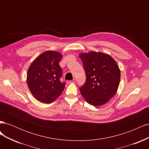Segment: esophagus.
<instances>
[{
    "mask_svg": "<svg viewBox=\"0 0 149 149\" xmlns=\"http://www.w3.org/2000/svg\"><path fill=\"white\" fill-rule=\"evenodd\" d=\"M76 82V79H73V80H71V81H68L67 83L68 84H71V83H74Z\"/></svg>",
    "mask_w": 149,
    "mask_h": 149,
    "instance_id": "34e87169",
    "label": "esophagus"
}]
</instances>
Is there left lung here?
Masks as SVG:
<instances>
[{"mask_svg":"<svg viewBox=\"0 0 149 149\" xmlns=\"http://www.w3.org/2000/svg\"><path fill=\"white\" fill-rule=\"evenodd\" d=\"M86 76V83L79 88L88 103L100 106L107 103L116 94L120 79V71L114 59L107 53L91 51L81 53Z\"/></svg>","mask_w":149,"mask_h":149,"instance_id":"1","label":"left lung"}]
</instances>
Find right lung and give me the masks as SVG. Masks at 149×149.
Returning <instances> with one entry per match:
<instances>
[{
	"mask_svg": "<svg viewBox=\"0 0 149 149\" xmlns=\"http://www.w3.org/2000/svg\"><path fill=\"white\" fill-rule=\"evenodd\" d=\"M63 55L53 50L45 52L30 65L26 74L28 87L38 101L49 104L59 97L65 87L60 81L62 70L59 63Z\"/></svg>",
	"mask_w": 149,
	"mask_h": 149,
	"instance_id": "right-lung-1",
	"label": "right lung"
}]
</instances>
